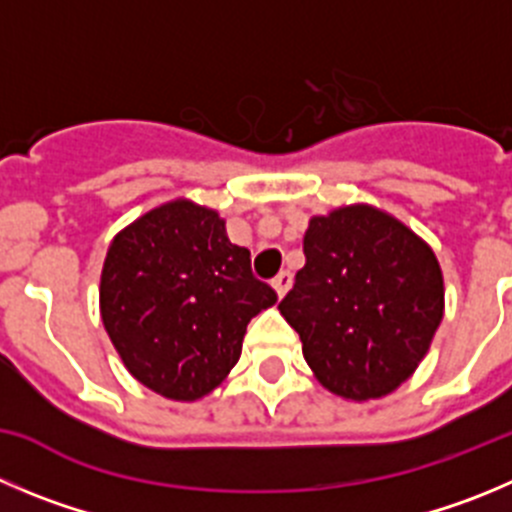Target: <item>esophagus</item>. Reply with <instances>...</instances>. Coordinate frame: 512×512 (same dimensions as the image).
<instances>
[{"label":"esophagus","instance_id":"34e87169","mask_svg":"<svg viewBox=\"0 0 512 512\" xmlns=\"http://www.w3.org/2000/svg\"><path fill=\"white\" fill-rule=\"evenodd\" d=\"M290 285H293V275H290V272H280L278 278L272 280V288H275V293H278V298H283V295L288 293Z\"/></svg>","mask_w":512,"mask_h":512}]
</instances>
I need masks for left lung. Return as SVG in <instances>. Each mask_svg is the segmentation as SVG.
I'll use <instances>...</instances> for the list:
<instances>
[{
	"label": "left lung",
	"mask_w": 512,
	"mask_h": 512,
	"mask_svg": "<svg viewBox=\"0 0 512 512\" xmlns=\"http://www.w3.org/2000/svg\"><path fill=\"white\" fill-rule=\"evenodd\" d=\"M305 265L280 313L328 391L353 401L399 389L429 351L444 315L432 247L369 204L313 217Z\"/></svg>",
	"instance_id": "left-lung-1"
}]
</instances>
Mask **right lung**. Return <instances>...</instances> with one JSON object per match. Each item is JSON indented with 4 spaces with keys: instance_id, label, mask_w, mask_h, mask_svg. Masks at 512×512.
I'll return each instance as SVG.
<instances>
[{
    "instance_id": "obj_1",
    "label": "right lung",
    "mask_w": 512,
    "mask_h": 512,
    "mask_svg": "<svg viewBox=\"0 0 512 512\" xmlns=\"http://www.w3.org/2000/svg\"><path fill=\"white\" fill-rule=\"evenodd\" d=\"M278 295L252 275L214 209L176 199L113 237L100 318L118 356L156 394L194 401L240 361L247 323Z\"/></svg>"
}]
</instances>
